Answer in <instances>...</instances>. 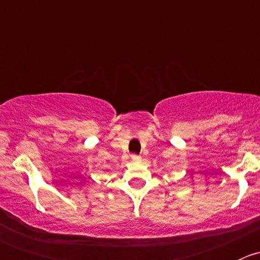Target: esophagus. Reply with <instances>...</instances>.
I'll return each mask as SVG.
<instances>
[{
	"label": "esophagus",
	"mask_w": 260,
	"mask_h": 260,
	"mask_svg": "<svg viewBox=\"0 0 260 260\" xmlns=\"http://www.w3.org/2000/svg\"><path fill=\"white\" fill-rule=\"evenodd\" d=\"M131 158L133 159V161H138V159L141 158L140 156H138V154H136V153H133V154H131Z\"/></svg>",
	"instance_id": "esophagus-1"
}]
</instances>
